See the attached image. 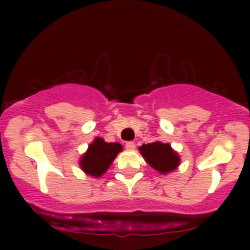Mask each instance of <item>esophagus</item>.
<instances>
[{"instance_id": "34e87169", "label": "esophagus", "mask_w": 250, "mask_h": 250, "mask_svg": "<svg viewBox=\"0 0 250 250\" xmlns=\"http://www.w3.org/2000/svg\"><path fill=\"white\" fill-rule=\"evenodd\" d=\"M125 146H126V149H127V150H133V149L135 148V143H134V142H132V141L126 142Z\"/></svg>"}]
</instances>
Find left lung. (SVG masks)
<instances>
[{
	"label": "left lung",
	"mask_w": 250,
	"mask_h": 250,
	"mask_svg": "<svg viewBox=\"0 0 250 250\" xmlns=\"http://www.w3.org/2000/svg\"><path fill=\"white\" fill-rule=\"evenodd\" d=\"M139 150L146 162L163 175L173 172L180 165V156L176 151H174L169 143L156 141L148 145H142Z\"/></svg>",
	"instance_id": "1"
}]
</instances>
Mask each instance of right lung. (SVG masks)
<instances>
[{
	"label": "right lung",
	"instance_id": "1",
	"mask_svg": "<svg viewBox=\"0 0 250 250\" xmlns=\"http://www.w3.org/2000/svg\"><path fill=\"white\" fill-rule=\"evenodd\" d=\"M123 150L121 143L105 142L102 138H95L88 146L86 152L80 160L81 168L87 175L100 177L107 172L111 163Z\"/></svg>",
	"mask_w": 250,
	"mask_h": 250
}]
</instances>
